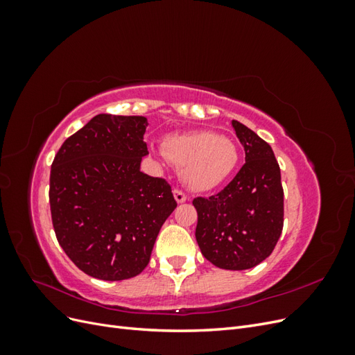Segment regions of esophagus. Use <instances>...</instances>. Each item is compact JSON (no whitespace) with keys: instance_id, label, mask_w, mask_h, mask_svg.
<instances>
[{"instance_id":"esophagus-1","label":"esophagus","mask_w":355,"mask_h":355,"mask_svg":"<svg viewBox=\"0 0 355 355\" xmlns=\"http://www.w3.org/2000/svg\"><path fill=\"white\" fill-rule=\"evenodd\" d=\"M173 197H175L176 202H179V204L187 201V196H185L182 191H179V189H175V191H173Z\"/></svg>"}]
</instances>
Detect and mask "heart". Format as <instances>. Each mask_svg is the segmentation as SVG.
<instances>
[{
  "label": "heart",
  "instance_id": "1",
  "mask_svg": "<svg viewBox=\"0 0 355 355\" xmlns=\"http://www.w3.org/2000/svg\"><path fill=\"white\" fill-rule=\"evenodd\" d=\"M161 153L180 170L187 188L209 192L227 182L239 166L240 153L230 137L209 130L170 135Z\"/></svg>",
  "mask_w": 355,
  "mask_h": 355
}]
</instances>
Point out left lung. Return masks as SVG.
Listing matches in <instances>:
<instances>
[{
    "label": "left lung",
    "mask_w": 355,
    "mask_h": 355,
    "mask_svg": "<svg viewBox=\"0 0 355 355\" xmlns=\"http://www.w3.org/2000/svg\"><path fill=\"white\" fill-rule=\"evenodd\" d=\"M231 124L244 146L245 164L218 196L192 204L202 256L222 270L241 271L265 261L280 239L283 187L271 146L244 124Z\"/></svg>",
    "instance_id": "8db88e82"
}]
</instances>
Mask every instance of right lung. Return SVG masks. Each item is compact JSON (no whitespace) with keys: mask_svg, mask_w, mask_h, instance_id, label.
<instances>
[{"mask_svg":"<svg viewBox=\"0 0 355 355\" xmlns=\"http://www.w3.org/2000/svg\"><path fill=\"white\" fill-rule=\"evenodd\" d=\"M145 116L99 114L60 146L50 210L58 241L83 272L105 282L141 274L176 209L164 179L141 171Z\"/></svg>","mask_w":355,"mask_h":355,"instance_id":"add662e5","label":"right lung"}]
</instances>
